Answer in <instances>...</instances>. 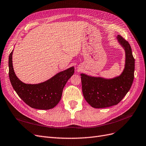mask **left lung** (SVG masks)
<instances>
[{"instance_id":"left-lung-1","label":"left lung","mask_w":146,"mask_h":146,"mask_svg":"<svg viewBox=\"0 0 146 146\" xmlns=\"http://www.w3.org/2000/svg\"><path fill=\"white\" fill-rule=\"evenodd\" d=\"M117 38L126 52L125 67L120 76L106 79L80 74L84 98L95 108H104L117 105L126 95L133 83L135 59L131 47L128 41L120 35Z\"/></svg>"}]
</instances>
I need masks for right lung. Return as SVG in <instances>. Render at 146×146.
<instances>
[{"mask_svg":"<svg viewBox=\"0 0 146 146\" xmlns=\"http://www.w3.org/2000/svg\"><path fill=\"white\" fill-rule=\"evenodd\" d=\"M12 55L13 51L9 56V77L18 96L32 108L50 110L55 107L61 99L64 86L74 74V67L59 73L42 83L26 84L16 76L13 67Z\"/></svg>","mask_w":146,"mask_h":146,"instance_id":"1","label":"right lung"}]
</instances>
